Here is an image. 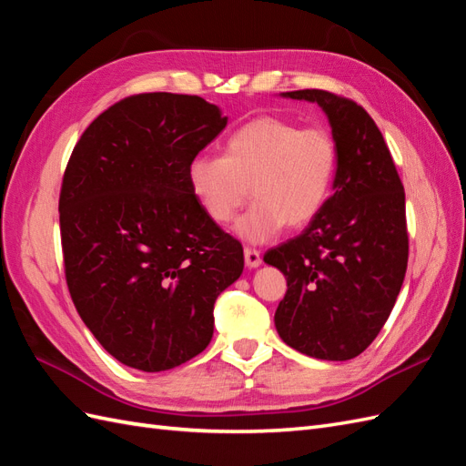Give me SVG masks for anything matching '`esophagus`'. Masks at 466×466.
I'll list each match as a JSON object with an SVG mask.
<instances>
[{"instance_id": "34e87169", "label": "esophagus", "mask_w": 466, "mask_h": 466, "mask_svg": "<svg viewBox=\"0 0 466 466\" xmlns=\"http://www.w3.org/2000/svg\"><path fill=\"white\" fill-rule=\"evenodd\" d=\"M244 259H246V266H248L249 269L261 266V256H259L258 249L244 248Z\"/></svg>"}]
</instances>
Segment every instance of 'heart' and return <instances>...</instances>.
<instances>
[{"instance_id":"heart-1","label":"heart","mask_w":466,"mask_h":466,"mask_svg":"<svg viewBox=\"0 0 466 466\" xmlns=\"http://www.w3.org/2000/svg\"><path fill=\"white\" fill-rule=\"evenodd\" d=\"M339 169L337 141L327 127L259 116L238 127L222 155H197L188 183L207 217L230 224L252 187L256 202L236 222L246 242L264 244L285 224L303 228L327 207Z\"/></svg>"}]
</instances>
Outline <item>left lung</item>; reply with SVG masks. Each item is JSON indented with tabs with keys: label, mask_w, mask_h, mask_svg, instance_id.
Wrapping results in <instances>:
<instances>
[{
	"label": "left lung",
	"mask_w": 466,
	"mask_h": 466,
	"mask_svg": "<svg viewBox=\"0 0 466 466\" xmlns=\"http://www.w3.org/2000/svg\"><path fill=\"white\" fill-rule=\"evenodd\" d=\"M281 96L319 104L339 149L335 193L307 228L264 261L283 271L276 311L285 344L319 360H350L388 320L408 269L405 193L384 136L356 102L327 90Z\"/></svg>",
	"instance_id": "obj_1"
}]
</instances>
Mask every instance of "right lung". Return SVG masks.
<instances>
[{
  "instance_id": "obj_1",
  "label": "right lung",
  "mask_w": 466,
  "mask_h": 466,
  "mask_svg": "<svg viewBox=\"0 0 466 466\" xmlns=\"http://www.w3.org/2000/svg\"><path fill=\"white\" fill-rule=\"evenodd\" d=\"M228 117L200 96L136 94L80 136L58 212L80 319L122 364L163 372L214 332V301L244 269L242 244L202 210L188 165Z\"/></svg>"
}]
</instances>
